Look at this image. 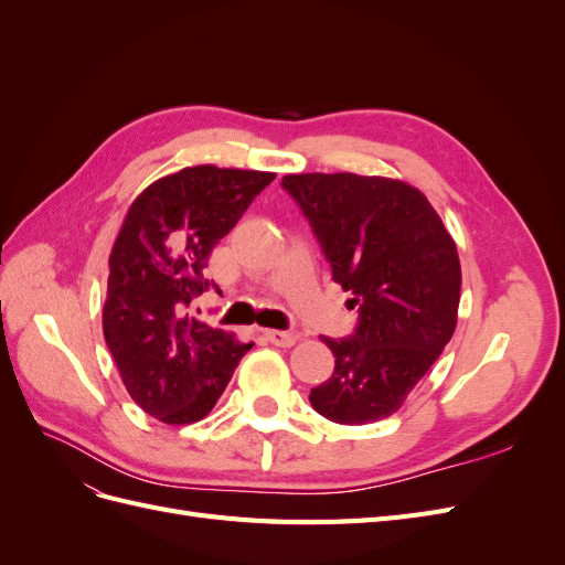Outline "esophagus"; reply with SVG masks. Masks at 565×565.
<instances>
[{
    "instance_id": "obj_1",
    "label": "esophagus",
    "mask_w": 565,
    "mask_h": 565,
    "mask_svg": "<svg viewBox=\"0 0 565 565\" xmlns=\"http://www.w3.org/2000/svg\"><path fill=\"white\" fill-rule=\"evenodd\" d=\"M264 337L270 341L273 347H292L297 341V334L295 332H285V330H264Z\"/></svg>"
}]
</instances>
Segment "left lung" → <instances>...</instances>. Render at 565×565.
<instances>
[{
	"label": "left lung",
	"mask_w": 565,
	"mask_h": 565,
	"mask_svg": "<svg viewBox=\"0 0 565 565\" xmlns=\"http://www.w3.org/2000/svg\"><path fill=\"white\" fill-rule=\"evenodd\" d=\"M282 188L358 309L353 334L322 337L334 372L309 401L337 424L386 419L455 332L461 287L455 241L424 193L396 179L289 174Z\"/></svg>",
	"instance_id": "1"
}]
</instances>
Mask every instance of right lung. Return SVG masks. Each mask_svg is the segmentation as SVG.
Masks as SVG:
<instances>
[{"instance_id": "right-lung-1", "label": "right lung", "mask_w": 565, "mask_h": 565, "mask_svg": "<svg viewBox=\"0 0 565 565\" xmlns=\"http://www.w3.org/2000/svg\"><path fill=\"white\" fill-rule=\"evenodd\" d=\"M270 172L185 167L131 202L110 252L104 334L129 396L164 424L210 415L252 344L188 313L212 285V249Z\"/></svg>"}]
</instances>
